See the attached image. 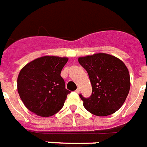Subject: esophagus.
I'll use <instances>...</instances> for the list:
<instances>
[{
  "instance_id": "1",
  "label": "esophagus",
  "mask_w": 147,
  "mask_h": 147,
  "mask_svg": "<svg viewBox=\"0 0 147 147\" xmlns=\"http://www.w3.org/2000/svg\"><path fill=\"white\" fill-rule=\"evenodd\" d=\"M79 92H80V89H79V88H77V90H76V93H79Z\"/></svg>"
}]
</instances>
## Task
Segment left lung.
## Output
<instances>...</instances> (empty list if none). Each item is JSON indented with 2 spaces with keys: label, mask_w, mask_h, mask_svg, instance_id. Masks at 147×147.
I'll return each instance as SVG.
<instances>
[{
  "label": "left lung",
  "mask_w": 147,
  "mask_h": 147,
  "mask_svg": "<svg viewBox=\"0 0 147 147\" xmlns=\"http://www.w3.org/2000/svg\"><path fill=\"white\" fill-rule=\"evenodd\" d=\"M92 85V94L83 97V106L96 116L112 115L120 108L130 90L128 68L120 59L104 53L79 58Z\"/></svg>",
  "instance_id": "8db88e82"
}]
</instances>
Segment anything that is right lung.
Wrapping results in <instances>:
<instances>
[{
  "mask_svg": "<svg viewBox=\"0 0 147 147\" xmlns=\"http://www.w3.org/2000/svg\"><path fill=\"white\" fill-rule=\"evenodd\" d=\"M67 61V57L44 56L22 68L17 81L18 92L30 111L49 117L62 108L71 93L65 89V80L61 76Z\"/></svg>",
  "mask_w": 147,
  "mask_h": 147,
  "instance_id": "1",
  "label": "right lung"
}]
</instances>
